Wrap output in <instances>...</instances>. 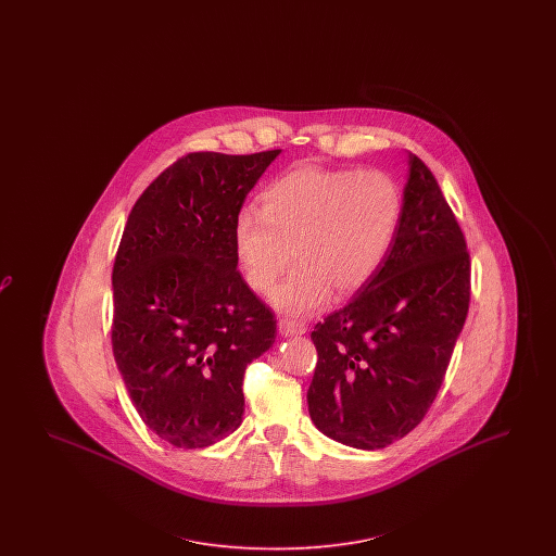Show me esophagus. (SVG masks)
Segmentation results:
<instances>
[{"label":"esophagus","instance_id":"34e87169","mask_svg":"<svg viewBox=\"0 0 556 556\" xmlns=\"http://www.w3.org/2000/svg\"><path fill=\"white\" fill-rule=\"evenodd\" d=\"M279 333L281 336H286V338H290V336H302V333H306V325L304 323H300V320H293V318H279Z\"/></svg>","mask_w":556,"mask_h":556}]
</instances>
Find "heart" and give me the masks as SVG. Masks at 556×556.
I'll return each instance as SVG.
<instances>
[{"label": "heart", "mask_w": 556, "mask_h": 556, "mask_svg": "<svg viewBox=\"0 0 556 556\" xmlns=\"http://www.w3.org/2000/svg\"><path fill=\"white\" fill-rule=\"evenodd\" d=\"M402 218V191L381 170L300 166L270 181L263 208L243 206L233 220V256L250 290H273L279 313L308 317L333 288L350 295L383 265Z\"/></svg>", "instance_id": "1"}]
</instances>
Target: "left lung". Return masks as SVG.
Masks as SVG:
<instances>
[{
	"mask_svg": "<svg viewBox=\"0 0 556 556\" xmlns=\"http://www.w3.org/2000/svg\"><path fill=\"white\" fill-rule=\"evenodd\" d=\"M408 164L383 265L311 333V419L352 448H386L424 421L469 313L465 233L424 160L413 154Z\"/></svg>",
	"mask_w": 556,
	"mask_h": 556,
	"instance_id": "1",
	"label": "left lung"
}]
</instances>
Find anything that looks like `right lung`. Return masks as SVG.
Wrapping results in <instances>:
<instances>
[{
	"instance_id": "1",
	"label": "right lung",
	"mask_w": 556,
	"mask_h": 556,
	"mask_svg": "<svg viewBox=\"0 0 556 556\" xmlns=\"http://www.w3.org/2000/svg\"><path fill=\"white\" fill-rule=\"evenodd\" d=\"M281 150L191 152L146 187L112 268V352L160 440L204 448L243 419V372L277 336L233 256V220Z\"/></svg>"
}]
</instances>
